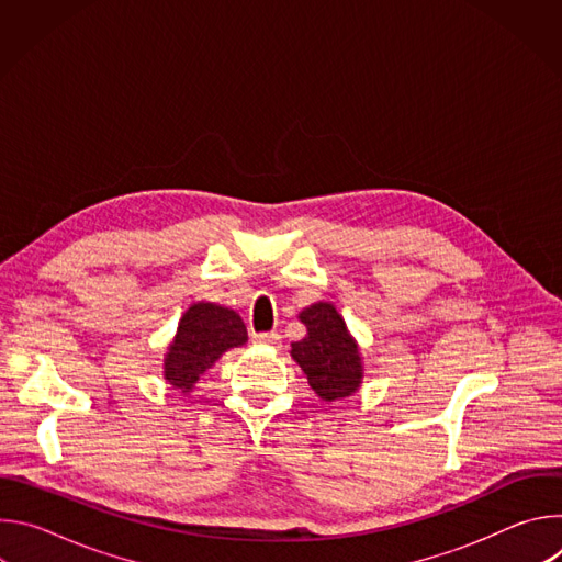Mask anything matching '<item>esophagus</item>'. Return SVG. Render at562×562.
<instances>
[{
	"label": "esophagus",
	"instance_id": "1",
	"mask_svg": "<svg viewBox=\"0 0 562 562\" xmlns=\"http://www.w3.org/2000/svg\"><path fill=\"white\" fill-rule=\"evenodd\" d=\"M254 342L258 345H269V347H278L280 345V336L276 331L269 334H254Z\"/></svg>",
	"mask_w": 562,
	"mask_h": 562
}]
</instances>
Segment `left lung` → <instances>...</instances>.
<instances>
[{
	"label": "left lung",
	"instance_id": "left-lung-1",
	"mask_svg": "<svg viewBox=\"0 0 562 562\" xmlns=\"http://www.w3.org/2000/svg\"><path fill=\"white\" fill-rule=\"evenodd\" d=\"M306 336L291 342V358L304 371L308 386L325 403L353 395L362 386L364 364L358 340L331 302H313L297 313Z\"/></svg>",
	"mask_w": 562,
	"mask_h": 562
}]
</instances>
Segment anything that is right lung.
Masks as SVG:
<instances>
[{
  "label": "right lung",
  "mask_w": 562,
  "mask_h": 562,
  "mask_svg": "<svg viewBox=\"0 0 562 562\" xmlns=\"http://www.w3.org/2000/svg\"><path fill=\"white\" fill-rule=\"evenodd\" d=\"M247 327L233 308L215 302H193L180 317L178 331L167 347L162 375L182 395L233 347L247 345Z\"/></svg>",
  "instance_id": "obj_1"
}]
</instances>
